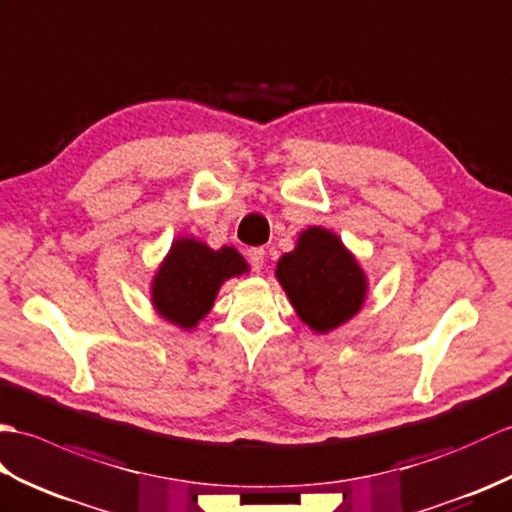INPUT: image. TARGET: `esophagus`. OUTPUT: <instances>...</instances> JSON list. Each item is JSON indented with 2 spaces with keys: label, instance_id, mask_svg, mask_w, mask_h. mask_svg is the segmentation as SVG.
<instances>
[{
  "label": "esophagus",
  "instance_id": "obj_1",
  "mask_svg": "<svg viewBox=\"0 0 512 512\" xmlns=\"http://www.w3.org/2000/svg\"><path fill=\"white\" fill-rule=\"evenodd\" d=\"M247 260H249V265H252V269L258 274V271L263 269V263H265V249H263V247L249 249V252H247Z\"/></svg>",
  "mask_w": 512,
  "mask_h": 512
}]
</instances>
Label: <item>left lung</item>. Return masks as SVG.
<instances>
[{
  "label": "left lung",
  "mask_w": 512,
  "mask_h": 512,
  "mask_svg": "<svg viewBox=\"0 0 512 512\" xmlns=\"http://www.w3.org/2000/svg\"><path fill=\"white\" fill-rule=\"evenodd\" d=\"M276 278L295 313L315 333L335 331L352 320L368 293V278L342 238L324 227H309L293 252L278 260Z\"/></svg>",
  "instance_id": "1"
}]
</instances>
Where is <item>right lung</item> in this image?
Returning <instances> with one entry per match:
<instances>
[{
	"label": "right lung",
	"mask_w": 512,
	"mask_h": 512,
	"mask_svg": "<svg viewBox=\"0 0 512 512\" xmlns=\"http://www.w3.org/2000/svg\"><path fill=\"white\" fill-rule=\"evenodd\" d=\"M249 265L234 247L212 249L197 238H177L151 285L155 311L190 331L212 309L225 280L247 274Z\"/></svg>",
	"instance_id": "obj_1"
}]
</instances>
